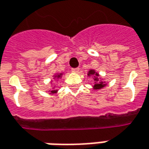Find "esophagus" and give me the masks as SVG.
<instances>
[{"instance_id":"esophagus-1","label":"esophagus","mask_w":149,"mask_h":149,"mask_svg":"<svg viewBox=\"0 0 149 149\" xmlns=\"http://www.w3.org/2000/svg\"><path fill=\"white\" fill-rule=\"evenodd\" d=\"M79 70H80V68H72V71L73 72H78Z\"/></svg>"}]
</instances>
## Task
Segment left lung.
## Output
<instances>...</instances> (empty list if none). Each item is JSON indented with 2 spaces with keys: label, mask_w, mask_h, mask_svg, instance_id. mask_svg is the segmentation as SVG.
Segmentation results:
<instances>
[{
  "label": "left lung",
  "mask_w": 149,
  "mask_h": 149,
  "mask_svg": "<svg viewBox=\"0 0 149 149\" xmlns=\"http://www.w3.org/2000/svg\"><path fill=\"white\" fill-rule=\"evenodd\" d=\"M88 77H91V76H93V80L95 81V84H94V86L93 88L95 90H100V89H102L104 88L107 84H105L104 81H103L102 80H100L99 78V73L96 72L95 71L93 70V69H91V70L88 72Z\"/></svg>",
  "instance_id": "8db88e82"
}]
</instances>
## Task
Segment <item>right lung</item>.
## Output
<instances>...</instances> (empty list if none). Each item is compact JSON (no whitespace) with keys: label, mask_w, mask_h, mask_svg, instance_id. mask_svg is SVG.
Segmentation results:
<instances>
[{"label":"right lung","mask_w":149,"mask_h":149,"mask_svg":"<svg viewBox=\"0 0 149 149\" xmlns=\"http://www.w3.org/2000/svg\"><path fill=\"white\" fill-rule=\"evenodd\" d=\"M62 75H63V73H59V74L58 73L57 75H55V76H54V78L58 79V78H61ZM57 91H56V90H53V91H50V92H51L50 94H55V93H57Z\"/></svg>","instance_id":"1"}]
</instances>
